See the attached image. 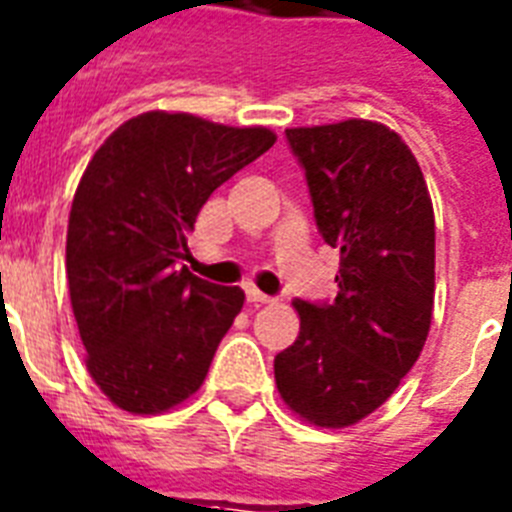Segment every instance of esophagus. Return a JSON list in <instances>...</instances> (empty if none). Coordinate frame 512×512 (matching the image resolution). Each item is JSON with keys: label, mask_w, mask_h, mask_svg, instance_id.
Masks as SVG:
<instances>
[{"label": "esophagus", "mask_w": 512, "mask_h": 512, "mask_svg": "<svg viewBox=\"0 0 512 512\" xmlns=\"http://www.w3.org/2000/svg\"><path fill=\"white\" fill-rule=\"evenodd\" d=\"M247 302L249 305H270V302H273V299L268 297V294H263L260 292V289H247Z\"/></svg>", "instance_id": "obj_1"}]
</instances>
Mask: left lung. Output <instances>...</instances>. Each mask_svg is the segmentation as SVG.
<instances>
[{
  "instance_id": "8db88e82",
  "label": "left lung",
  "mask_w": 512,
  "mask_h": 512,
  "mask_svg": "<svg viewBox=\"0 0 512 512\" xmlns=\"http://www.w3.org/2000/svg\"><path fill=\"white\" fill-rule=\"evenodd\" d=\"M315 220L339 249L331 305L294 299L299 336L278 352L281 400L302 421L347 429L384 405L421 355L434 313V205L402 136L363 118L286 128Z\"/></svg>"
}]
</instances>
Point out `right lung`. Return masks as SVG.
<instances>
[{
  "label": "right lung",
  "instance_id": "obj_1",
  "mask_svg": "<svg viewBox=\"0 0 512 512\" xmlns=\"http://www.w3.org/2000/svg\"><path fill=\"white\" fill-rule=\"evenodd\" d=\"M273 144L265 126L149 110L83 170L65 242L70 307L86 371L120 410L168 413L205 381L244 292L189 273L186 234L210 194Z\"/></svg>",
  "mask_w": 512,
  "mask_h": 512
}]
</instances>
